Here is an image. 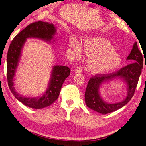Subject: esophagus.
<instances>
[{"label":"esophagus","instance_id":"obj_1","mask_svg":"<svg viewBox=\"0 0 146 146\" xmlns=\"http://www.w3.org/2000/svg\"><path fill=\"white\" fill-rule=\"evenodd\" d=\"M82 72V68L80 66H78L77 68H76L75 70H74V73H80Z\"/></svg>","mask_w":146,"mask_h":146}]
</instances>
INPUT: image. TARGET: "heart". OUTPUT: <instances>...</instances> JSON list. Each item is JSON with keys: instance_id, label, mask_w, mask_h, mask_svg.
<instances>
[{"instance_id": "obj_1", "label": "heart", "mask_w": 146, "mask_h": 146, "mask_svg": "<svg viewBox=\"0 0 146 146\" xmlns=\"http://www.w3.org/2000/svg\"><path fill=\"white\" fill-rule=\"evenodd\" d=\"M70 47L76 56L81 55V46L76 39H72ZM84 53L88 57L87 68L94 74H105L117 69L122 63V58L109 40L103 37H91L82 44Z\"/></svg>"}]
</instances>
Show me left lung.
Masks as SVG:
<instances>
[{"instance_id":"8db88e82","label":"left lung","mask_w":146,"mask_h":146,"mask_svg":"<svg viewBox=\"0 0 146 146\" xmlns=\"http://www.w3.org/2000/svg\"><path fill=\"white\" fill-rule=\"evenodd\" d=\"M127 60H131L133 63L116 73L106 75L100 74L99 76L92 77L89 80L84 96V101L88 107L98 113L106 114L120 109L131 100L134 94L143 67V57L138 49L137 42L134 43ZM117 79L126 83L128 92L127 97L119 102L108 103L101 96L100 88L103 84Z\"/></svg>"}]
</instances>
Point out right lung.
Instances as JSON below:
<instances>
[{
	"instance_id": "right-lung-1",
	"label": "right lung",
	"mask_w": 146,
	"mask_h": 146,
	"mask_svg": "<svg viewBox=\"0 0 146 146\" xmlns=\"http://www.w3.org/2000/svg\"><path fill=\"white\" fill-rule=\"evenodd\" d=\"M56 29L53 23L38 21L29 25L17 35L9 46L7 56V74L11 92L20 102L33 109L49 106L59 96L62 84L70 75V69L62 65L53 66L50 78L45 92L36 97L23 96L17 91L14 77L22 55V50L27 38H38L49 44L54 43Z\"/></svg>"
}]
</instances>
